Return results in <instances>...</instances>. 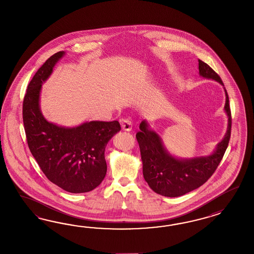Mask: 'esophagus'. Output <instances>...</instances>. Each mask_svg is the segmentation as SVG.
I'll return each instance as SVG.
<instances>
[{"label": "esophagus", "instance_id": "obj_1", "mask_svg": "<svg viewBox=\"0 0 254 254\" xmlns=\"http://www.w3.org/2000/svg\"><path fill=\"white\" fill-rule=\"evenodd\" d=\"M121 127H122L123 130L130 131L132 129V124H131L130 120H128V119L123 120L121 123Z\"/></svg>", "mask_w": 254, "mask_h": 254}]
</instances>
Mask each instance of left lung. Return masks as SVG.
<instances>
[{"mask_svg":"<svg viewBox=\"0 0 254 254\" xmlns=\"http://www.w3.org/2000/svg\"><path fill=\"white\" fill-rule=\"evenodd\" d=\"M200 76L215 80L223 85L219 76L207 63L198 60ZM224 111L228 117V127L224 138L218 143L215 151L208 156L177 158L169 154L159 135L149 127L145 120L139 124L136 138L142 160L143 177L150 188L164 196L177 197L204 185L223 159L231 136L232 117L229 98L225 88Z\"/></svg>","mask_w":254,"mask_h":254,"instance_id":"8db88e82","label":"left lung"}]
</instances>
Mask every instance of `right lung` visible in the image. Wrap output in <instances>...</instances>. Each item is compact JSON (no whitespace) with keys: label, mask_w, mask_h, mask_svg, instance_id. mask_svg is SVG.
Wrapping results in <instances>:
<instances>
[{"label":"right lung","mask_w":254,"mask_h":254,"mask_svg":"<svg viewBox=\"0 0 254 254\" xmlns=\"http://www.w3.org/2000/svg\"><path fill=\"white\" fill-rule=\"evenodd\" d=\"M64 55L60 51L51 56L32 77L23 100L24 128L31 154L51 183L67 192H89L106 175L105 147L121 127L118 121H90L65 127L44 117L40 109L42 85Z\"/></svg>","instance_id":"add662e5"}]
</instances>
